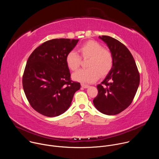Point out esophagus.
<instances>
[{
	"label": "esophagus",
	"mask_w": 159,
	"mask_h": 159,
	"mask_svg": "<svg viewBox=\"0 0 159 159\" xmlns=\"http://www.w3.org/2000/svg\"><path fill=\"white\" fill-rule=\"evenodd\" d=\"M81 86H82L83 88H85V89L88 88V87H89V85H87V84H81Z\"/></svg>",
	"instance_id": "34e87169"
}]
</instances>
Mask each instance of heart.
<instances>
[{
    "mask_svg": "<svg viewBox=\"0 0 159 159\" xmlns=\"http://www.w3.org/2000/svg\"><path fill=\"white\" fill-rule=\"evenodd\" d=\"M78 50L83 59H88L86 64L88 69H80L74 73V80L81 82H94L99 76L103 77L109 73L113 65V57L111 52L104 48L99 43L89 40L82 44ZM80 57L74 51L68 53L66 63L71 70L75 71L79 69Z\"/></svg>",
    "mask_w": 159,
    "mask_h": 159,
    "instance_id": "b5f03b06",
    "label": "heart"
}]
</instances>
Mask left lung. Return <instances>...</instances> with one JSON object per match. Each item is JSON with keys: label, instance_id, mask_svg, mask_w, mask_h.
<instances>
[{"label": "left lung", "instance_id": "1", "mask_svg": "<svg viewBox=\"0 0 159 159\" xmlns=\"http://www.w3.org/2000/svg\"><path fill=\"white\" fill-rule=\"evenodd\" d=\"M99 38L109 47L112 57L111 71L97 85L98 96L93 103L103 114L115 115L132 102L140 84V74L129 50L118 40L109 36Z\"/></svg>", "mask_w": 159, "mask_h": 159}]
</instances>
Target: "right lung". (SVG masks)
<instances>
[{"label": "right lung", "mask_w": 159, "mask_h": 159, "mask_svg": "<svg viewBox=\"0 0 159 159\" xmlns=\"http://www.w3.org/2000/svg\"><path fill=\"white\" fill-rule=\"evenodd\" d=\"M79 39H53L30 55L22 76V86L31 106L41 115L55 117L70 107L79 82L71 80L66 57Z\"/></svg>", "instance_id": "right-lung-1"}]
</instances>
